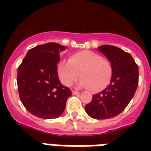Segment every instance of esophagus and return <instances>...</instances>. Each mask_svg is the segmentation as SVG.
<instances>
[{"instance_id":"obj_1","label":"esophagus","mask_w":151,"mask_h":151,"mask_svg":"<svg viewBox=\"0 0 151 151\" xmlns=\"http://www.w3.org/2000/svg\"><path fill=\"white\" fill-rule=\"evenodd\" d=\"M72 94L73 95H80V92L78 91H72Z\"/></svg>"}]
</instances>
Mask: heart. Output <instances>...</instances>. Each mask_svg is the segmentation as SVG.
<instances>
[{"label": "heart", "mask_w": 151, "mask_h": 151, "mask_svg": "<svg viewBox=\"0 0 151 151\" xmlns=\"http://www.w3.org/2000/svg\"><path fill=\"white\" fill-rule=\"evenodd\" d=\"M60 81L66 86H72L81 76L78 86L99 92L111 82L112 68L108 60L91 51H81L70 56L69 61L62 60L57 66Z\"/></svg>", "instance_id": "obj_1"}]
</instances>
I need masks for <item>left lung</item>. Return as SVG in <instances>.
Returning <instances> with one entry per match:
<instances>
[{
    "instance_id": "8db88e82",
    "label": "left lung",
    "mask_w": 151,
    "mask_h": 151,
    "mask_svg": "<svg viewBox=\"0 0 151 151\" xmlns=\"http://www.w3.org/2000/svg\"><path fill=\"white\" fill-rule=\"evenodd\" d=\"M111 63L110 84L86 105V112L96 120L110 119L124 110L136 92L138 85V66L129 53L111 45L98 47Z\"/></svg>"
}]
</instances>
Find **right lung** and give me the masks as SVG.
<instances>
[{
    "label": "right lung",
    "mask_w": 151,
    "mask_h": 151,
    "mask_svg": "<svg viewBox=\"0 0 151 151\" xmlns=\"http://www.w3.org/2000/svg\"><path fill=\"white\" fill-rule=\"evenodd\" d=\"M66 47L57 43L38 45L27 52L18 69V89L29 112L43 119H55L65 111L70 89L60 82L57 64Z\"/></svg>",
    "instance_id": "add662e5"
}]
</instances>
